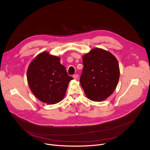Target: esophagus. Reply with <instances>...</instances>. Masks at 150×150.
I'll list each match as a JSON object with an SVG mask.
<instances>
[{
  "instance_id": "34e87169",
  "label": "esophagus",
  "mask_w": 150,
  "mask_h": 150,
  "mask_svg": "<svg viewBox=\"0 0 150 150\" xmlns=\"http://www.w3.org/2000/svg\"><path fill=\"white\" fill-rule=\"evenodd\" d=\"M78 75L77 74H75V75H73V78H74V79H76L78 78Z\"/></svg>"
}]
</instances>
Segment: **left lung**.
Returning <instances> with one entry per match:
<instances>
[{"label":"left lung","instance_id":"8db88e82","mask_svg":"<svg viewBox=\"0 0 150 150\" xmlns=\"http://www.w3.org/2000/svg\"><path fill=\"white\" fill-rule=\"evenodd\" d=\"M79 81L86 96L93 101L103 100L115 90L120 77L119 65L110 52L94 48L83 57Z\"/></svg>","mask_w":150,"mask_h":150}]
</instances>
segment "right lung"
I'll return each instance as SVG.
<instances>
[{"instance_id":"add662e5","label":"right lung","mask_w":150,"mask_h":150,"mask_svg":"<svg viewBox=\"0 0 150 150\" xmlns=\"http://www.w3.org/2000/svg\"><path fill=\"white\" fill-rule=\"evenodd\" d=\"M30 88L40 101L55 104L64 98L67 86L73 78L68 75L60 58L44 52L31 62L27 72Z\"/></svg>"}]
</instances>
